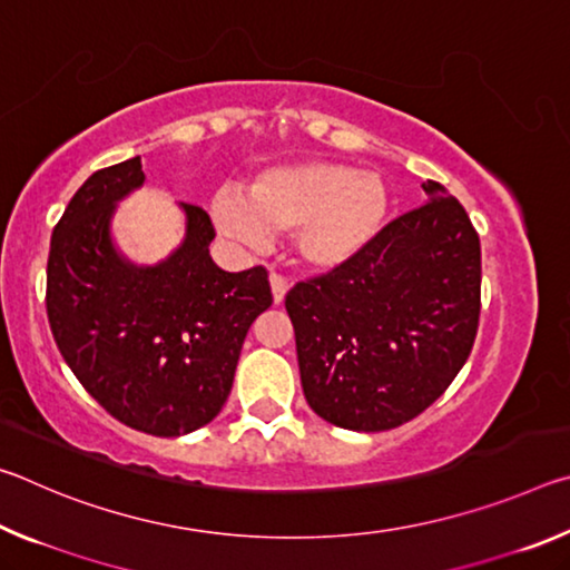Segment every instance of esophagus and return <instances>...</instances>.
<instances>
[{
    "label": "esophagus",
    "instance_id": "esophagus-1",
    "mask_svg": "<svg viewBox=\"0 0 570 570\" xmlns=\"http://www.w3.org/2000/svg\"><path fill=\"white\" fill-rule=\"evenodd\" d=\"M268 282H272L274 304H282V302H284V296H286V292H288V282H286L284 276H278V274H272V276H268Z\"/></svg>",
    "mask_w": 570,
    "mask_h": 570
}]
</instances>
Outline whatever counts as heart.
Wrapping results in <instances>:
<instances>
[{"label":"heart","mask_w":570,"mask_h":570,"mask_svg":"<svg viewBox=\"0 0 570 570\" xmlns=\"http://www.w3.org/2000/svg\"><path fill=\"white\" fill-rule=\"evenodd\" d=\"M390 190L380 173L334 160H296L262 170L246 196L220 190L210 218L220 236L264 246L268 234H292L298 262L334 272L350 264L382 230Z\"/></svg>","instance_id":"1"}]
</instances>
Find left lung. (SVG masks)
I'll return each instance as SVG.
<instances>
[{
	"mask_svg": "<svg viewBox=\"0 0 570 570\" xmlns=\"http://www.w3.org/2000/svg\"><path fill=\"white\" fill-rule=\"evenodd\" d=\"M350 264L296 284L286 312L304 397L322 420L382 432L428 410L468 362L480 316V238L435 180Z\"/></svg>",
	"mask_w": 570,
	"mask_h": 570,
	"instance_id": "left-lung-1",
	"label": "left lung"
}]
</instances>
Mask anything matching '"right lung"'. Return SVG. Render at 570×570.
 <instances>
[{"label": "right lung", "instance_id": "right-lung-1", "mask_svg": "<svg viewBox=\"0 0 570 570\" xmlns=\"http://www.w3.org/2000/svg\"><path fill=\"white\" fill-rule=\"evenodd\" d=\"M140 156L82 183L52 230L47 316L57 350L115 420L156 438L204 428L228 400L246 334L272 306L266 268L230 274L208 254L204 208L158 264H135L112 238L118 204L142 188Z\"/></svg>", "mask_w": 570, "mask_h": 570}]
</instances>
